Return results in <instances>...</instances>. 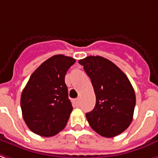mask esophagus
Returning a JSON list of instances; mask_svg holds the SVG:
<instances>
[{
  "mask_svg": "<svg viewBox=\"0 0 158 158\" xmlns=\"http://www.w3.org/2000/svg\"><path fill=\"white\" fill-rule=\"evenodd\" d=\"M74 103L76 106H79V98H76V99H74Z\"/></svg>",
  "mask_w": 158,
  "mask_h": 158,
  "instance_id": "obj_1",
  "label": "esophagus"
}]
</instances>
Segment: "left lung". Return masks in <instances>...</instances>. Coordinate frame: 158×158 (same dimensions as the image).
<instances>
[{"instance_id":"1","label":"left lung","mask_w":158,"mask_h":158,"mask_svg":"<svg viewBox=\"0 0 158 158\" xmlns=\"http://www.w3.org/2000/svg\"><path fill=\"white\" fill-rule=\"evenodd\" d=\"M89 77L96 104L86 114L90 127L105 138L122 133L132 123L136 104L134 89L126 74L110 60L88 56L79 60Z\"/></svg>"}]
</instances>
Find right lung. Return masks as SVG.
I'll return each mask as SVG.
<instances>
[{
    "mask_svg": "<svg viewBox=\"0 0 158 158\" xmlns=\"http://www.w3.org/2000/svg\"><path fill=\"white\" fill-rule=\"evenodd\" d=\"M74 63L73 58L54 55L30 77L21 94L20 107L27 127L35 134L52 137L67 124L73 107L64 77Z\"/></svg>",
    "mask_w": 158,
    "mask_h": 158,
    "instance_id": "right-lung-1",
    "label": "right lung"
}]
</instances>
